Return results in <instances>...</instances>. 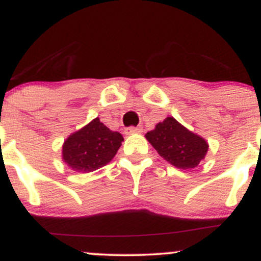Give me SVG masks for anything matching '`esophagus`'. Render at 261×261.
I'll use <instances>...</instances> for the list:
<instances>
[{
    "label": "esophagus",
    "instance_id": "esophagus-1",
    "mask_svg": "<svg viewBox=\"0 0 261 261\" xmlns=\"http://www.w3.org/2000/svg\"><path fill=\"white\" fill-rule=\"evenodd\" d=\"M142 133V127L141 126H130L125 130V134L126 135H133V134H140Z\"/></svg>",
    "mask_w": 261,
    "mask_h": 261
}]
</instances>
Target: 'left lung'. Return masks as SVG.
<instances>
[{"instance_id":"8db88e82","label":"left lung","mask_w":261,"mask_h":261,"mask_svg":"<svg viewBox=\"0 0 261 261\" xmlns=\"http://www.w3.org/2000/svg\"><path fill=\"white\" fill-rule=\"evenodd\" d=\"M145 136L161 157L180 169L195 168L208 149L201 136L189 131L172 116L158 122Z\"/></svg>"}]
</instances>
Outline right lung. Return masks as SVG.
I'll return each mask as SVG.
<instances>
[{
  "mask_svg": "<svg viewBox=\"0 0 261 261\" xmlns=\"http://www.w3.org/2000/svg\"><path fill=\"white\" fill-rule=\"evenodd\" d=\"M122 141L120 133L112 131L95 118L66 139L62 145V160L76 172H93L113 160Z\"/></svg>",
  "mask_w": 261,
  "mask_h": 261,
  "instance_id": "obj_1",
  "label": "right lung"
}]
</instances>
